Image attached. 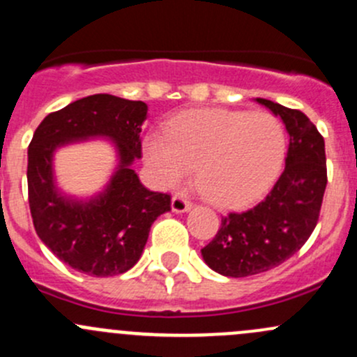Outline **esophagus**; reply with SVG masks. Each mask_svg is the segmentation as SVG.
Wrapping results in <instances>:
<instances>
[{
  "label": "esophagus",
  "instance_id": "obj_1",
  "mask_svg": "<svg viewBox=\"0 0 357 357\" xmlns=\"http://www.w3.org/2000/svg\"><path fill=\"white\" fill-rule=\"evenodd\" d=\"M192 208V202L186 199L185 195L172 197V211L174 212H186Z\"/></svg>",
  "mask_w": 357,
  "mask_h": 357
}]
</instances>
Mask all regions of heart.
<instances>
[{"instance_id": "heart-1", "label": "heart", "mask_w": 357, "mask_h": 357, "mask_svg": "<svg viewBox=\"0 0 357 357\" xmlns=\"http://www.w3.org/2000/svg\"><path fill=\"white\" fill-rule=\"evenodd\" d=\"M287 152L282 121L269 112L188 110L149 135L143 155L162 186H178L195 165L205 195L219 205L257 197L278 174Z\"/></svg>"}]
</instances>
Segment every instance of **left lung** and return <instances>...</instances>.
I'll return each instance as SVG.
<instances>
[{"label": "left lung", "mask_w": 357, "mask_h": 357, "mask_svg": "<svg viewBox=\"0 0 357 357\" xmlns=\"http://www.w3.org/2000/svg\"><path fill=\"white\" fill-rule=\"evenodd\" d=\"M289 131L285 169L257 205L221 218L218 233L202 248L211 269L245 278L276 268L298 252L314 231L326 188L325 139L301 110L257 98Z\"/></svg>", "instance_id": "8db88e82"}]
</instances>
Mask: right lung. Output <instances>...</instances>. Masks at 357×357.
<instances>
[{
    "mask_svg": "<svg viewBox=\"0 0 357 357\" xmlns=\"http://www.w3.org/2000/svg\"><path fill=\"white\" fill-rule=\"evenodd\" d=\"M149 107L114 95H91L43 119L29 145L27 188L34 229L62 262L84 275H122L138 262L153 221L171 211L169 193L150 192L131 169L142 157L139 132ZM89 135H109L121 162L96 199L74 202L52 183L55 148Z\"/></svg>",
    "mask_w": 357,
    "mask_h": 357,
    "instance_id": "obj_1",
    "label": "right lung"
}]
</instances>
